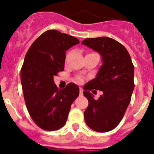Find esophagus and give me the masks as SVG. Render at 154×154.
<instances>
[{
	"label": "esophagus",
	"instance_id": "1",
	"mask_svg": "<svg viewBox=\"0 0 154 154\" xmlns=\"http://www.w3.org/2000/svg\"><path fill=\"white\" fill-rule=\"evenodd\" d=\"M79 94H80V96H82V95H83V89H82V88H80L79 89Z\"/></svg>",
	"mask_w": 154,
	"mask_h": 154
}]
</instances>
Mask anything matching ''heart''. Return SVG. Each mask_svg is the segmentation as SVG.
<instances>
[{"instance_id": "obj_1", "label": "heart", "mask_w": 154, "mask_h": 154, "mask_svg": "<svg viewBox=\"0 0 154 154\" xmlns=\"http://www.w3.org/2000/svg\"><path fill=\"white\" fill-rule=\"evenodd\" d=\"M75 82L77 83H82L83 82V79L82 78V77H77L75 79Z\"/></svg>"}]
</instances>
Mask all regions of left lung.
I'll use <instances>...</instances> for the list:
<instances>
[{"label": "left lung", "mask_w": 154, "mask_h": 154, "mask_svg": "<svg viewBox=\"0 0 154 154\" xmlns=\"http://www.w3.org/2000/svg\"><path fill=\"white\" fill-rule=\"evenodd\" d=\"M82 44L98 51L103 58L96 77L84 86L83 94L89 101L85 121L92 130L109 132L119 125L130 103L135 85L134 66L126 48L111 38H86ZM95 89L103 92L96 100L89 92Z\"/></svg>", "instance_id": "1"}]
</instances>
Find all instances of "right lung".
<instances>
[{
  "mask_svg": "<svg viewBox=\"0 0 154 154\" xmlns=\"http://www.w3.org/2000/svg\"><path fill=\"white\" fill-rule=\"evenodd\" d=\"M79 41L56 30H48L33 42L24 58L21 80L24 101L31 119L48 131L62 128L79 88L69 83L58 89L53 77L64 71L65 51Z\"/></svg>",
  "mask_w": 154,
  "mask_h": 154,
  "instance_id": "1",
  "label": "right lung"
}]
</instances>
